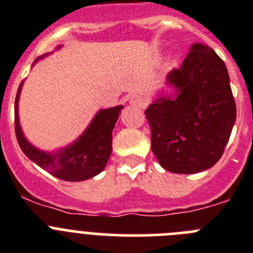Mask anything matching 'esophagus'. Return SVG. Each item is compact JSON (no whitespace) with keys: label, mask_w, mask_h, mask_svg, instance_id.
<instances>
[{"label":"esophagus","mask_w":253,"mask_h":253,"mask_svg":"<svg viewBox=\"0 0 253 253\" xmlns=\"http://www.w3.org/2000/svg\"><path fill=\"white\" fill-rule=\"evenodd\" d=\"M129 105L133 107H144L147 105L146 99L140 95H133L129 99Z\"/></svg>","instance_id":"esophagus-1"}]
</instances>
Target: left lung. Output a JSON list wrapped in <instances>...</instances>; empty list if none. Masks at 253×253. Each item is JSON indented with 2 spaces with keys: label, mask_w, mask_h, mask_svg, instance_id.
Wrapping results in <instances>:
<instances>
[{
  "label": "left lung",
  "mask_w": 253,
  "mask_h": 253,
  "mask_svg": "<svg viewBox=\"0 0 253 253\" xmlns=\"http://www.w3.org/2000/svg\"><path fill=\"white\" fill-rule=\"evenodd\" d=\"M144 114L152 151L173 173H198L222 157L236 123V102L224 62L211 48L194 44L178 69L167 75Z\"/></svg>",
  "instance_id": "1"
}]
</instances>
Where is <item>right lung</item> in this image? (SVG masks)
<instances>
[{
	"label": "right lung",
	"instance_id": "add662e5",
	"mask_svg": "<svg viewBox=\"0 0 253 253\" xmlns=\"http://www.w3.org/2000/svg\"><path fill=\"white\" fill-rule=\"evenodd\" d=\"M60 48V46H58ZM50 53L40 55L33 63L43 59ZM24 81L20 84L15 100V131L20 148L38 166L54 177L64 181H84L99 175L105 169L111 154L113 129L119 119L123 105L101 109L96 113L86 130L68 146L57 151H42L33 146L22 131L19 118V100Z\"/></svg>",
	"mask_w": 253,
	"mask_h": 253
}]
</instances>
